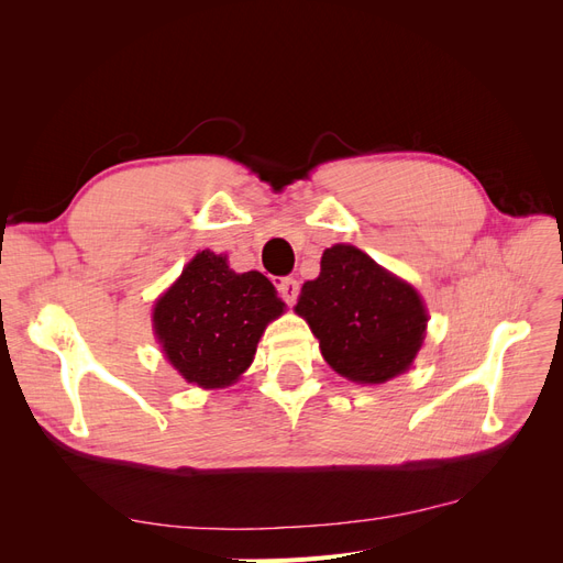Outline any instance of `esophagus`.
I'll return each instance as SVG.
<instances>
[{
  "label": "esophagus",
  "mask_w": 563,
  "mask_h": 563,
  "mask_svg": "<svg viewBox=\"0 0 563 563\" xmlns=\"http://www.w3.org/2000/svg\"><path fill=\"white\" fill-rule=\"evenodd\" d=\"M277 291H279V296L284 298L286 305H294L296 298H298L300 286H298V282H296L294 277H284V279H279V284H277Z\"/></svg>",
  "instance_id": "esophagus-1"
}]
</instances>
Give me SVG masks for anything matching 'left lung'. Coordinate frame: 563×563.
<instances>
[{"label":"left lung","instance_id":"obj_1","mask_svg":"<svg viewBox=\"0 0 563 563\" xmlns=\"http://www.w3.org/2000/svg\"><path fill=\"white\" fill-rule=\"evenodd\" d=\"M296 312L310 323L329 366L368 385L411 368L428 329L416 288L350 244L323 251L319 277L302 284Z\"/></svg>","mask_w":563,"mask_h":563}]
</instances>
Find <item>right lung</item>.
Masks as SVG:
<instances>
[{
    "label": "right lung",
    "mask_w": 563,
    "mask_h": 563,
    "mask_svg": "<svg viewBox=\"0 0 563 563\" xmlns=\"http://www.w3.org/2000/svg\"><path fill=\"white\" fill-rule=\"evenodd\" d=\"M282 312L284 302L265 275H236L225 255L201 251L155 302L152 327L187 383L216 389L240 380L265 327Z\"/></svg>",
    "instance_id": "add662e5"
}]
</instances>
